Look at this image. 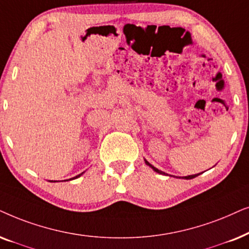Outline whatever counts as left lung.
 Instances as JSON below:
<instances>
[{
  "label": "left lung",
  "mask_w": 249,
  "mask_h": 249,
  "mask_svg": "<svg viewBox=\"0 0 249 249\" xmlns=\"http://www.w3.org/2000/svg\"><path fill=\"white\" fill-rule=\"evenodd\" d=\"M144 163L148 165L149 167H151L152 170H154L155 172H157V173H159V174H163V175H167L166 173H165V172H163V171H159L158 168H156L155 166H152V165L149 163V161L147 160V159H144ZM200 174V173H199ZM199 174H194V175H188V177H182V178H185V180H190V178H196V177H198V175Z\"/></svg>",
  "instance_id": "8db88e82"
}]
</instances>
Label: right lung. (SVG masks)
Segmentation results:
<instances>
[{"label":"right lung","instance_id":"obj_1","mask_svg":"<svg viewBox=\"0 0 249 249\" xmlns=\"http://www.w3.org/2000/svg\"><path fill=\"white\" fill-rule=\"evenodd\" d=\"M84 173H85V172H82L81 174L76 175V177H74V178H79V177H81V175H83V174H84ZM69 180H71V178H69ZM50 182H57V181H50Z\"/></svg>","mask_w":249,"mask_h":249}]
</instances>
